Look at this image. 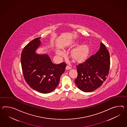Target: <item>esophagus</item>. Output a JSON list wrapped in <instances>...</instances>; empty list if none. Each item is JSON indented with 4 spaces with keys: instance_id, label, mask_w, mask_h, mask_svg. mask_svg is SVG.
<instances>
[{
    "instance_id": "obj_1",
    "label": "esophagus",
    "mask_w": 127,
    "mask_h": 127,
    "mask_svg": "<svg viewBox=\"0 0 127 127\" xmlns=\"http://www.w3.org/2000/svg\"><path fill=\"white\" fill-rule=\"evenodd\" d=\"M71 67L70 66H69V65H67L66 66V70H69V69H71Z\"/></svg>"
}]
</instances>
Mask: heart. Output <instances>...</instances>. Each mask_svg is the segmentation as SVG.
I'll list each match as a JSON object with an SVG mask.
<instances>
[{"label": "heart", "mask_w": 127, "mask_h": 127, "mask_svg": "<svg viewBox=\"0 0 127 127\" xmlns=\"http://www.w3.org/2000/svg\"><path fill=\"white\" fill-rule=\"evenodd\" d=\"M89 52V48L86 45H84L75 50L73 53V56L76 60L80 61L86 56ZM57 53L60 55H63V53L58 51Z\"/></svg>", "instance_id": "b5f03b06"}]
</instances>
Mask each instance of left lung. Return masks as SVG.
I'll return each instance as SVG.
<instances>
[{
    "label": "left lung",
    "mask_w": 127,
    "mask_h": 127,
    "mask_svg": "<svg viewBox=\"0 0 127 127\" xmlns=\"http://www.w3.org/2000/svg\"><path fill=\"white\" fill-rule=\"evenodd\" d=\"M110 66V57L104 43L99 51L84 62L76 65L77 76L75 83L81 90L89 92L100 86L106 79Z\"/></svg>",
    "instance_id": "1"
}]
</instances>
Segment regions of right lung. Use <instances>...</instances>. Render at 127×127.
I'll return each mask as SVG.
<instances>
[{
	"label": "right lung",
	"instance_id": "right-lung-1",
	"mask_svg": "<svg viewBox=\"0 0 127 127\" xmlns=\"http://www.w3.org/2000/svg\"><path fill=\"white\" fill-rule=\"evenodd\" d=\"M39 39L35 38L24 47L21 58L22 70L29 86L39 93L47 94L58 86L66 64H54L47 55L36 54L35 51L41 44Z\"/></svg>",
	"mask_w": 127,
	"mask_h": 127
}]
</instances>
